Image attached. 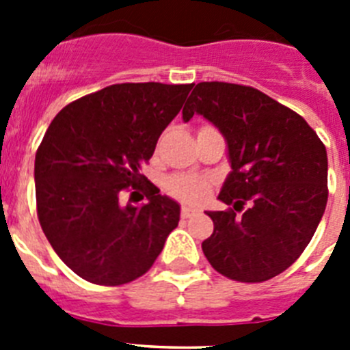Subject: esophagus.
Listing matches in <instances>:
<instances>
[{"label":"esophagus","mask_w":350,"mask_h":350,"mask_svg":"<svg viewBox=\"0 0 350 350\" xmlns=\"http://www.w3.org/2000/svg\"><path fill=\"white\" fill-rule=\"evenodd\" d=\"M193 213H194L193 208H189V206H182V212H180L182 219H189Z\"/></svg>","instance_id":"34e87169"}]
</instances>
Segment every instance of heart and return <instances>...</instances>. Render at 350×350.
Masks as SVG:
<instances>
[{"instance_id": "1", "label": "heart", "mask_w": 350, "mask_h": 350, "mask_svg": "<svg viewBox=\"0 0 350 350\" xmlns=\"http://www.w3.org/2000/svg\"><path fill=\"white\" fill-rule=\"evenodd\" d=\"M208 180L196 175H173L166 180V189L187 202H200L208 191Z\"/></svg>"}]
</instances>
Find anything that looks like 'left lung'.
<instances>
[{"label": "left lung", "instance_id": "obj_1", "mask_svg": "<svg viewBox=\"0 0 350 350\" xmlns=\"http://www.w3.org/2000/svg\"><path fill=\"white\" fill-rule=\"evenodd\" d=\"M219 129L231 172L208 210L213 233L203 254L219 273L262 282L282 273L314 237L327 202L326 147L303 117L247 85L200 82L182 110ZM247 203L243 214L236 213Z\"/></svg>", "mask_w": 350, "mask_h": 350}]
</instances>
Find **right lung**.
Returning a JSON list of instances; mask_svg holds the SVG:
<instances>
[{
    "mask_svg": "<svg viewBox=\"0 0 350 350\" xmlns=\"http://www.w3.org/2000/svg\"><path fill=\"white\" fill-rule=\"evenodd\" d=\"M191 89L116 83L64 107L49 126L35 157L40 226L61 261L88 282L120 286L142 277L178 226L180 205L154 184L138 206L120 203V193L147 180L142 165Z\"/></svg>",
    "mask_w": 350,
    "mask_h": 350,
    "instance_id": "right-lung-1",
    "label": "right lung"
}]
</instances>
